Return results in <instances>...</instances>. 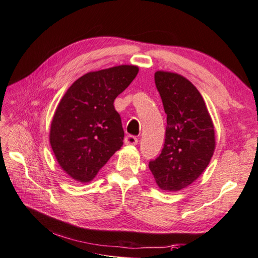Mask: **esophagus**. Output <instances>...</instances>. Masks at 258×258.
<instances>
[{
  "label": "esophagus",
  "instance_id": "obj_1",
  "mask_svg": "<svg viewBox=\"0 0 258 258\" xmlns=\"http://www.w3.org/2000/svg\"><path fill=\"white\" fill-rule=\"evenodd\" d=\"M124 142L126 145H136L139 142V140L136 136H133V135H127L124 140Z\"/></svg>",
  "mask_w": 258,
  "mask_h": 258
}]
</instances>
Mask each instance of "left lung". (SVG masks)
<instances>
[{
	"instance_id": "obj_1",
	"label": "left lung",
	"mask_w": 258,
	"mask_h": 258,
	"mask_svg": "<svg viewBox=\"0 0 258 258\" xmlns=\"http://www.w3.org/2000/svg\"><path fill=\"white\" fill-rule=\"evenodd\" d=\"M154 80L166 128L163 149L149 168L161 189L179 191L208 166L216 146L214 124L203 96L183 76L156 72Z\"/></svg>"
}]
</instances>
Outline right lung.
Wrapping results in <instances>:
<instances>
[{
  "label": "right lung",
  "mask_w": 258,
  "mask_h": 258,
  "mask_svg": "<svg viewBox=\"0 0 258 258\" xmlns=\"http://www.w3.org/2000/svg\"><path fill=\"white\" fill-rule=\"evenodd\" d=\"M138 73L139 67L131 64L88 73L60 100L49 138L59 165L72 179L92 181L123 145L122 120L114 100Z\"/></svg>",
  "instance_id": "obj_1"
}]
</instances>
